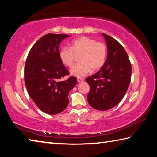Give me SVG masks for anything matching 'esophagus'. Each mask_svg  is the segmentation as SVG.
<instances>
[{
	"label": "esophagus",
	"mask_w": 157,
	"mask_h": 157,
	"mask_svg": "<svg viewBox=\"0 0 157 157\" xmlns=\"http://www.w3.org/2000/svg\"><path fill=\"white\" fill-rule=\"evenodd\" d=\"M84 79L83 78H78V82H84Z\"/></svg>",
	"instance_id": "obj_1"
}]
</instances>
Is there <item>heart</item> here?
I'll return each instance as SVG.
<instances>
[{
  "label": "heart",
  "instance_id": "heart-1",
  "mask_svg": "<svg viewBox=\"0 0 157 157\" xmlns=\"http://www.w3.org/2000/svg\"><path fill=\"white\" fill-rule=\"evenodd\" d=\"M79 55V63L73 66L70 73L82 78L91 70H99L104 66L107 57V46L103 42L82 36L71 41L69 48L62 47L59 52L61 62L68 67L73 65L76 56Z\"/></svg>",
  "mask_w": 157,
  "mask_h": 157
}]
</instances>
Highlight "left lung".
Masks as SVG:
<instances>
[{
	"label": "left lung",
	"mask_w": 157,
	"mask_h": 157,
	"mask_svg": "<svg viewBox=\"0 0 157 157\" xmlns=\"http://www.w3.org/2000/svg\"><path fill=\"white\" fill-rule=\"evenodd\" d=\"M102 34L107 42V59L100 70L88 77L86 82L90 86L89 104L97 110L106 111L123 98L129 86L132 66L122 45L107 34Z\"/></svg>",
	"instance_id": "left-lung-1"
}]
</instances>
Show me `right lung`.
Segmentation results:
<instances>
[{"mask_svg": "<svg viewBox=\"0 0 157 157\" xmlns=\"http://www.w3.org/2000/svg\"><path fill=\"white\" fill-rule=\"evenodd\" d=\"M67 34H47L39 39L28 53L24 70L26 89L39 109L57 114L68 105L69 92L77 84L71 76L62 81L69 72L59 57V45Z\"/></svg>", "mask_w": 157, "mask_h": 157, "instance_id": "right-lung-1", "label": "right lung"}]
</instances>
